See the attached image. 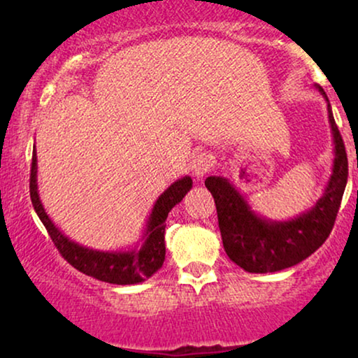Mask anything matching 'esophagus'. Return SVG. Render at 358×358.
<instances>
[{
  "label": "esophagus",
  "instance_id": "1",
  "mask_svg": "<svg viewBox=\"0 0 358 358\" xmlns=\"http://www.w3.org/2000/svg\"><path fill=\"white\" fill-rule=\"evenodd\" d=\"M212 166H213V158L207 153L197 155L192 161V171L197 178H203V176L212 169Z\"/></svg>",
  "mask_w": 358,
  "mask_h": 358
}]
</instances>
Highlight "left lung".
<instances>
[{
  "label": "left lung",
  "instance_id": "8db88e82",
  "mask_svg": "<svg viewBox=\"0 0 358 358\" xmlns=\"http://www.w3.org/2000/svg\"><path fill=\"white\" fill-rule=\"evenodd\" d=\"M315 87L327 102L336 155L331 179L315 207L288 222H272L254 213L228 179L220 176L205 179V187L212 192L217 205L224 251L246 272L267 273L296 266L322 246L334 227L349 176V163L329 99L321 86Z\"/></svg>",
  "mask_w": 358,
  "mask_h": 358
}]
</instances>
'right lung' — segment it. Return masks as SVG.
Wrapping results in <instances>:
<instances>
[{
    "label": "right lung",
    "mask_w": 358,
    "mask_h": 358,
    "mask_svg": "<svg viewBox=\"0 0 358 358\" xmlns=\"http://www.w3.org/2000/svg\"><path fill=\"white\" fill-rule=\"evenodd\" d=\"M192 187V179L189 176L176 180L171 184L159 199L156 200L153 210L146 223L143 233V244L141 248L131 249V251H96L81 246L70 238H66L43 210V205L38 197L37 190V153L34 146L32 164H31V179H29V190H31V200L34 210L41 218L43 227L50 234L53 244L63 259L78 271L86 275L94 277L101 282L115 283V285H134V283L145 282L155 272H158L164 262L166 246H164V229L166 218L171 208L184 199V195Z\"/></svg>",
    "instance_id": "right-lung-1"
}]
</instances>
